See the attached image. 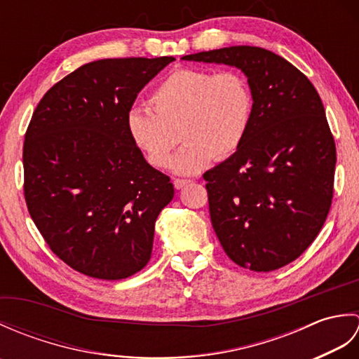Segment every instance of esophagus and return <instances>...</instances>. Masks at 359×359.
I'll return each instance as SVG.
<instances>
[{"mask_svg":"<svg viewBox=\"0 0 359 359\" xmlns=\"http://www.w3.org/2000/svg\"><path fill=\"white\" fill-rule=\"evenodd\" d=\"M189 184H191V180H188V179H174V187L177 189H182Z\"/></svg>","mask_w":359,"mask_h":359,"instance_id":"obj_1","label":"esophagus"}]
</instances>
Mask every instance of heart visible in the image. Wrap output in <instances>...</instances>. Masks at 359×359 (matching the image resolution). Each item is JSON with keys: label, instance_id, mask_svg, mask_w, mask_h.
Returning <instances> with one entry per match:
<instances>
[{"label": "heart", "instance_id": "1", "mask_svg": "<svg viewBox=\"0 0 359 359\" xmlns=\"http://www.w3.org/2000/svg\"><path fill=\"white\" fill-rule=\"evenodd\" d=\"M149 103L152 109H129V139L152 166L166 168L178 144L175 133L180 130L186 147L171 168L185 175L233 156L253 116L251 88L238 71H174L152 90Z\"/></svg>", "mask_w": 359, "mask_h": 359}]
</instances>
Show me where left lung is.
<instances>
[{
	"mask_svg": "<svg viewBox=\"0 0 359 359\" xmlns=\"http://www.w3.org/2000/svg\"><path fill=\"white\" fill-rule=\"evenodd\" d=\"M182 60L238 67L253 94L239 149L203 174L220 245L253 271L293 262L321 231L333 197L337 148L321 97L285 58L255 46Z\"/></svg>",
	"mask_w": 359,
	"mask_h": 359,
	"instance_id": "1",
	"label": "left lung"
}]
</instances>
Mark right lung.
Here are the masks:
<instances>
[{"label": "right lung", "mask_w": 359, "mask_h": 359, "mask_svg": "<svg viewBox=\"0 0 359 359\" xmlns=\"http://www.w3.org/2000/svg\"><path fill=\"white\" fill-rule=\"evenodd\" d=\"M174 57L83 65L38 103L22 148L29 215L50 250L86 276L117 280L148 264L174 197L126 131L137 94Z\"/></svg>", "instance_id": "add662e5"}]
</instances>
